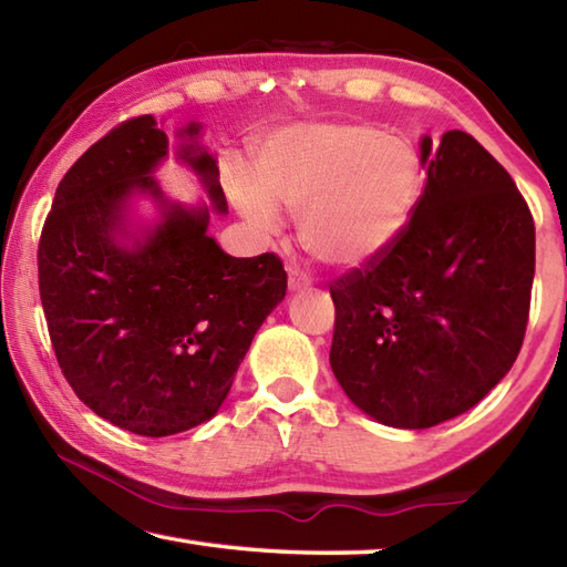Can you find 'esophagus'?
I'll list each match as a JSON object with an SVG mask.
<instances>
[{"label":"esophagus","instance_id":"obj_1","mask_svg":"<svg viewBox=\"0 0 567 567\" xmlns=\"http://www.w3.org/2000/svg\"><path fill=\"white\" fill-rule=\"evenodd\" d=\"M302 287H310V280L302 272H297L290 267V290H302Z\"/></svg>","mask_w":567,"mask_h":567}]
</instances>
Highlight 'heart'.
<instances>
[{
  "mask_svg": "<svg viewBox=\"0 0 567 567\" xmlns=\"http://www.w3.org/2000/svg\"><path fill=\"white\" fill-rule=\"evenodd\" d=\"M257 177L235 172L233 197L249 223L280 227V209L302 215V243L320 262L352 270L398 243L422 192V162L405 137L370 124H297L257 152Z\"/></svg>",
  "mask_w": 567,
  "mask_h": 567,
  "instance_id": "heart-1",
  "label": "heart"
}]
</instances>
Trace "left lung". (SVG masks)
I'll return each mask as SVG.
<instances>
[{"mask_svg": "<svg viewBox=\"0 0 567 567\" xmlns=\"http://www.w3.org/2000/svg\"><path fill=\"white\" fill-rule=\"evenodd\" d=\"M427 179L385 255L330 282V364L382 425L422 430L475 408L523 348L535 223L507 169L467 132L422 140Z\"/></svg>", "mask_w": 567, "mask_h": 567, "instance_id": "obj_1", "label": "left lung"}]
</instances>
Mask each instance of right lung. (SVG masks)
Returning a JSON list of instances; mask_svg holds the SVG:
<instances>
[{
	"mask_svg": "<svg viewBox=\"0 0 567 567\" xmlns=\"http://www.w3.org/2000/svg\"><path fill=\"white\" fill-rule=\"evenodd\" d=\"M189 124L185 134H197ZM167 155L152 114L120 122L66 169L44 219L37 265L47 330L84 405L134 435L165 437L215 415L287 272L275 252L229 257L207 209L169 207L132 249L114 239L134 189L159 197L150 172ZM225 213L217 165L182 152Z\"/></svg>",
	"mask_w": 567,
	"mask_h": 567,
	"instance_id": "right-lung-1",
	"label": "right lung"
}]
</instances>
